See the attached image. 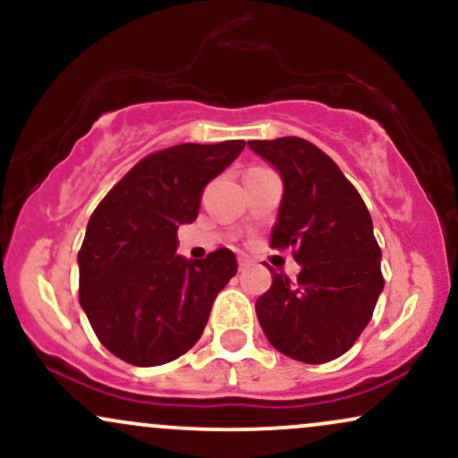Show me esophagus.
Masks as SVG:
<instances>
[{
	"mask_svg": "<svg viewBox=\"0 0 458 458\" xmlns=\"http://www.w3.org/2000/svg\"><path fill=\"white\" fill-rule=\"evenodd\" d=\"M250 267H251V260L247 259V256H241V259H239V271L250 269Z\"/></svg>",
	"mask_w": 458,
	"mask_h": 458,
	"instance_id": "esophagus-1",
	"label": "esophagus"
}]
</instances>
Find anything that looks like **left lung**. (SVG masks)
<instances>
[{"mask_svg":"<svg viewBox=\"0 0 458 458\" xmlns=\"http://www.w3.org/2000/svg\"><path fill=\"white\" fill-rule=\"evenodd\" d=\"M284 181L273 250H293L297 280L273 271L256 301L260 327L284 355L325 364L370 323L383 291L381 247L357 189L331 157L301 138L247 141Z\"/></svg>","mask_w":458,"mask_h":458,"instance_id":"obj_1","label":"left lung"}]
</instances>
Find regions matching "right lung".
Returning <instances> with one entry per match:
<instances>
[{
    "instance_id": "obj_1",
    "label": "right lung",
    "mask_w": 458,
    "mask_h": 458,
    "mask_svg": "<svg viewBox=\"0 0 458 458\" xmlns=\"http://www.w3.org/2000/svg\"><path fill=\"white\" fill-rule=\"evenodd\" d=\"M245 148L243 140L157 150L109 189L79 250V303L109 353L133 366L185 355L207 327L236 256H176L181 224L198 217L202 189Z\"/></svg>"
}]
</instances>
